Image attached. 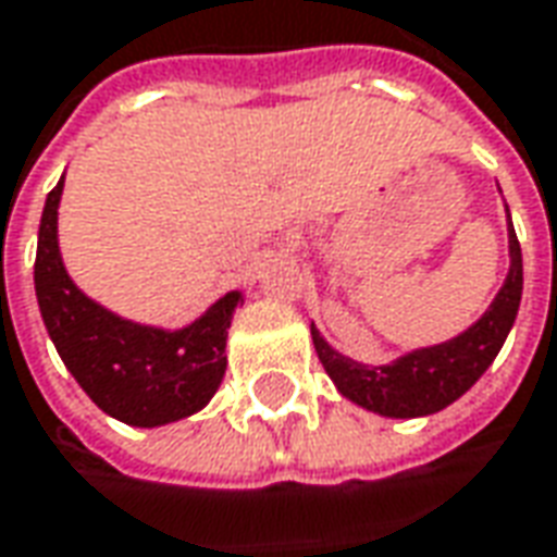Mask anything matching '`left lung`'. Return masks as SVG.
<instances>
[{
	"label": "left lung",
	"mask_w": 557,
	"mask_h": 557,
	"mask_svg": "<svg viewBox=\"0 0 557 557\" xmlns=\"http://www.w3.org/2000/svg\"><path fill=\"white\" fill-rule=\"evenodd\" d=\"M506 233H509V272L504 285L485 309V315L446 343L416 348L391 363L370 367L339 355L312 324L318 360L324 363L336 391L375 416L421 418L446 409L448 403H455L473 388L479 375L488 370L491 360L504 348L519 315L524 278H521V245L512 221L506 224Z\"/></svg>",
	"instance_id": "1"
}]
</instances>
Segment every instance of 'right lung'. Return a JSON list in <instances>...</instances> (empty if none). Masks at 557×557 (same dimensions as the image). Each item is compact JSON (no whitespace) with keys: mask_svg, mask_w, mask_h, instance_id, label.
Wrapping results in <instances>:
<instances>
[{"mask_svg":"<svg viewBox=\"0 0 557 557\" xmlns=\"http://www.w3.org/2000/svg\"><path fill=\"white\" fill-rule=\"evenodd\" d=\"M60 178L38 224L36 297L66 370L84 394L133 428H160L199 412L227 370V330L242 294L230 290L187 327L163 330L114 315L69 278L57 239Z\"/></svg>","mask_w":557,"mask_h":557,"instance_id":"add662e5","label":"right lung"}]
</instances>
